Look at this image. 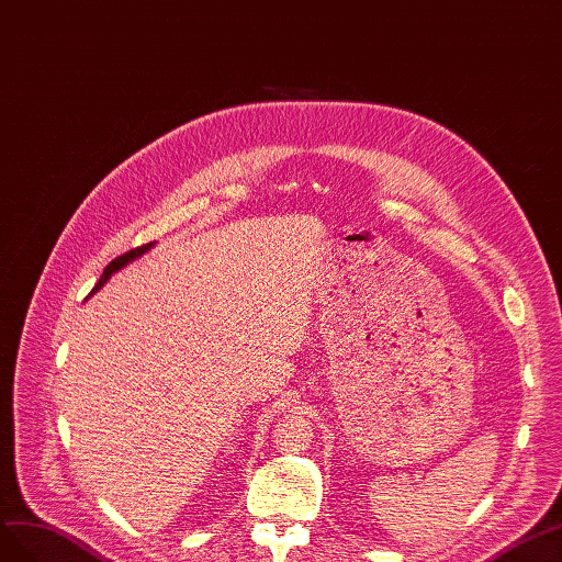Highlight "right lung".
I'll return each instance as SVG.
<instances>
[{
  "mask_svg": "<svg viewBox=\"0 0 562 562\" xmlns=\"http://www.w3.org/2000/svg\"><path fill=\"white\" fill-rule=\"evenodd\" d=\"M150 247H155V243H150V245H143V247H136V249H132V251H126V254H122V256H117V259L115 261H110L108 266H105V270H103V276H101V280L99 282H95V286H93V292H99L101 290V286L110 280V276H112V272H117V270H122L126 263H132V261H136L138 259V256H143V254H146ZM91 292V294H93Z\"/></svg>",
  "mask_w": 562,
  "mask_h": 562,
  "instance_id": "obj_1",
  "label": "right lung"
}]
</instances>
